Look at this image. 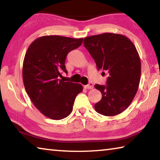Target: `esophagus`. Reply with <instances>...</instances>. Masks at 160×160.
Returning a JSON list of instances; mask_svg holds the SVG:
<instances>
[{"label": "esophagus", "mask_w": 160, "mask_h": 160, "mask_svg": "<svg viewBox=\"0 0 160 160\" xmlns=\"http://www.w3.org/2000/svg\"><path fill=\"white\" fill-rule=\"evenodd\" d=\"M93 86H94L93 83L92 82H90V83L88 84V85L84 86V88H85V89H89V90H90V89H92L93 88Z\"/></svg>", "instance_id": "obj_1"}]
</instances>
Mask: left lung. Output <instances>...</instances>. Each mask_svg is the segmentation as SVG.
<instances>
[{
    "instance_id": "left-lung-1",
    "label": "left lung",
    "mask_w": 160,
    "mask_h": 160,
    "mask_svg": "<svg viewBox=\"0 0 160 160\" xmlns=\"http://www.w3.org/2000/svg\"><path fill=\"white\" fill-rule=\"evenodd\" d=\"M83 44L97 69L108 73L107 85H94L102 95L94 109L104 116L118 115L129 107L139 87L141 63L136 48L128 37L113 33L85 37Z\"/></svg>"
}]
</instances>
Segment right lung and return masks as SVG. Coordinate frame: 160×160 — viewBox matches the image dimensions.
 Instances as JSON below:
<instances>
[{
    "mask_svg": "<svg viewBox=\"0 0 160 160\" xmlns=\"http://www.w3.org/2000/svg\"><path fill=\"white\" fill-rule=\"evenodd\" d=\"M82 38L58 35L37 38L29 45L22 66L24 86L40 112L53 120L67 117L72 111L75 99L82 91L80 84L58 79L70 51L82 44Z\"/></svg>",
    "mask_w": 160,
    "mask_h": 160,
    "instance_id": "right-lung-1",
    "label": "right lung"
}]
</instances>
